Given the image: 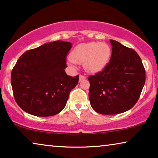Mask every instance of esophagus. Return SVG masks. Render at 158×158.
Returning a JSON list of instances; mask_svg holds the SVG:
<instances>
[{"label": "esophagus", "instance_id": "obj_1", "mask_svg": "<svg viewBox=\"0 0 158 158\" xmlns=\"http://www.w3.org/2000/svg\"><path fill=\"white\" fill-rule=\"evenodd\" d=\"M86 77L84 76L83 75H80V77H79V82H82L84 80H85Z\"/></svg>", "mask_w": 158, "mask_h": 158}]
</instances>
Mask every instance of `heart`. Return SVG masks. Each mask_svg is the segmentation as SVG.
<instances>
[{
    "mask_svg": "<svg viewBox=\"0 0 158 158\" xmlns=\"http://www.w3.org/2000/svg\"><path fill=\"white\" fill-rule=\"evenodd\" d=\"M72 57L68 58L70 66L75 67L76 62H84V68L90 73H99L105 69L111 59V49L104 42L81 43L71 52Z\"/></svg>",
    "mask_w": 158,
    "mask_h": 158,
    "instance_id": "b5f03b06",
    "label": "heart"
}]
</instances>
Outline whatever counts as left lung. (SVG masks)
<instances>
[{
	"label": "left lung",
	"instance_id": "left-lung-1",
	"mask_svg": "<svg viewBox=\"0 0 158 158\" xmlns=\"http://www.w3.org/2000/svg\"><path fill=\"white\" fill-rule=\"evenodd\" d=\"M110 43L112 54L108 65L88 77L90 106L104 115L131 109L145 83V70L138 54L117 41L111 40Z\"/></svg>",
	"mask_w": 158,
	"mask_h": 158
}]
</instances>
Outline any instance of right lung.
I'll return each instance as SVG.
<instances>
[{
	"label": "right lung",
	"instance_id": "right-lung-1",
	"mask_svg": "<svg viewBox=\"0 0 158 158\" xmlns=\"http://www.w3.org/2000/svg\"><path fill=\"white\" fill-rule=\"evenodd\" d=\"M72 44L64 41L48 42L30 49L18 60L10 75L17 104L36 116L57 114L65 106L69 94L79 76H69L66 56Z\"/></svg>",
	"mask_w": 158,
	"mask_h": 158
}]
</instances>
